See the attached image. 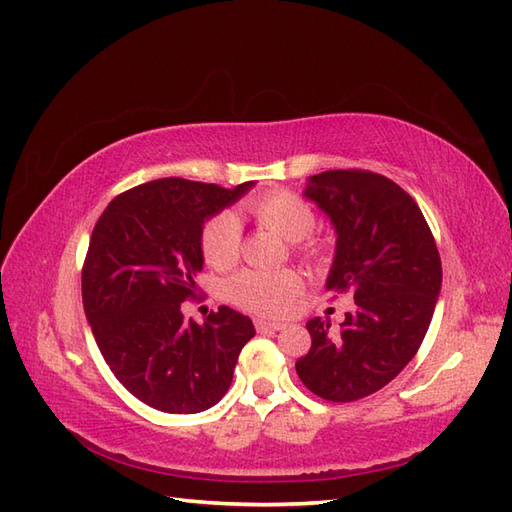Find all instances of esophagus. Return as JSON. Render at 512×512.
I'll return each instance as SVG.
<instances>
[{
	"label": "esophagus",
	"mask_w": 512,
	"mask_h": 512,
	"mask_svg": "<svg viewBox=\"0 0 512 512\" xmlns=\"http://www.w3.org/2000/svg\"><path fill=\"white\" fill-rule=\"evenodd\" d=\"M256 324V331L258 333H267V331H282L284 324L282 322H269V320H262V318H256L254 320Z\"/></svg>",
	"instance_id": "esophagus-1"
}]
</instances>
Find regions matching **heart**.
<instances>
[{"label":"heart","instance_id":"b5f03b06","mask_svg":"<svg viewBox=\"0 0 512 512\" xmlns=\"http://www.w3.org/2000/svg\"><path fill=\"white\" fill-rule=\"evenodd\" d=\"M250 213L262 224L288 241H301L314 228V211L303 198L290 192H273L250 205ZM207 265L230 269L241 252V222L235 213L211 218L200 237ZM301 292V277L292 269L258 271L245 269L226 282V297L243 309L262 316L286 314Z\"/></svg>","mask_w":512,"mask_h":512}]
</instances>
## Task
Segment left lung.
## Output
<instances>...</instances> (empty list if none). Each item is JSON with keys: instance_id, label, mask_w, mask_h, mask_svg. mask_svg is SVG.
<instances>
[{"instance_id": "obj_1", "label": "left lung", "mask_w": 512, "mask_h": 512, "mask_svg": "<svg viewBox=\"0 0 512 512\" xmlns=\"http://www.w3.org/2000/svg\"><path fill=\"white\" fill-rule=\"evenodd\" d=\"M303 196L335 230L324 288L352 292L354 307L337 333L329 320L307 322L312 348L297 374L322 399L354 401L389 384L423 344L442 262L421 209L391 179L327 170L307 179Z\"/></svg>"}]
</instances>
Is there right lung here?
<instances>
[{
	"mask_svg": "<svg viewBox=\"0 0 512 512\" xmlns=\"http://www.w3.org/2000/svg\"><path fill=\"white\" fill-rule=\"evenodd\" d=\"M254 185L149 181L113 198L91 232L87 322L115 378L151 408L196 414L218 404L256 335L250 318L224 305L203 324L181 314L205 262V224Z\"/></svg>",
	"mask_w": 512,
	"mask_h": 512,
	"instance_id": "obj_1",
	"label": "right lung"
}]
</instances>
